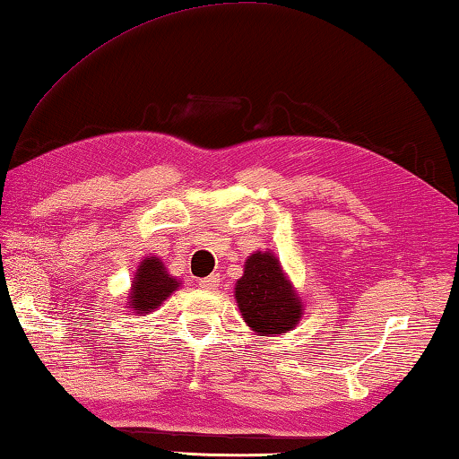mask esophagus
Instances as JSON below:
<instances>
[{"label": "esophagus", "instance_id": "34e87169", "mask_svg": "<svg viewBox=\"0 0 459 459\" xmlns=\"http://www.w3.org/2000/svg\"><path fill=\"white\" fill-rule=\"evenodd\" d=\"M219 282H221L219 274H211V277H204V279L198 281V285H201L206 290H214L216 287H219Z\"/></svg>", "mask_w": 459, "mask_h": 459}]
</instances>
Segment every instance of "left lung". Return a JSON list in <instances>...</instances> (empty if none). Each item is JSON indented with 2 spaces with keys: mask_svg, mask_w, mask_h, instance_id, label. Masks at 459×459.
<instances>
[{
  "mask_svg": "<svg viewBox=\"0 0 459 459\" xmlns=\"http://www.w3.org/2000/svg\"><path fill=\"white\" fill-rule=\"evenodd\" d=\"M235 299L245 323L261 337L289 333L303 316L301 299L282 273L279 258L269 251H256L247 258Z\"/></svg>",
  "mask_w": 459,
  "mask_h": 459,
  "instance_id": "1",
  "label": "left lung"
}]
</instances>
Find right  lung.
<instances>
[{
    "mask_svg": "<svg viewBox=\"0 0 459 459\" xmlns=\"http://www.w3.org/2000/svg\"><path fill=\"white\" fill-rule=\"evenodd\" d=\"M180 285L182 282L178 279H174L172 274L166 271L160 258L146 256L144 261L138 264L134 281H132L128 309H132L136 315L152 313L172 295V290H177Z\"/></svg>",
    "mask_w": 459,
    "mask_h": 459,
    "instance_id": "1",
    "label": "right lung"
}]
</instances>
